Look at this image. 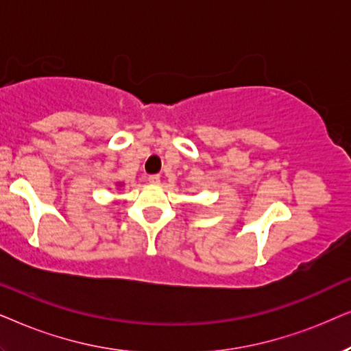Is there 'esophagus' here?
<instances>
[{"label":"esophagus","mask_w":351,"mask_h":351,"mask_svg":"<svg viewBox=\"0 0 351 351\" xmlns=\"http://www.w3.org/2000/svg\"><path fill=\"white\" fill-rule=\"evenodd\" d=\"M147 181L151 184H158V183H160V175H149Z\"/></svg>","instance_id":"obj_1"}]
</instances>
